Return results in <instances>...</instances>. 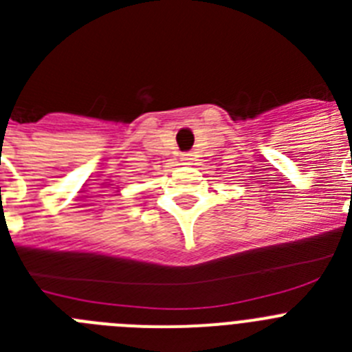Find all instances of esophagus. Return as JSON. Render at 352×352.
<instances>
[{"mask_svg":"<svg viewBox=\"0 0 352 352\" xmlns=\"http://www.w3.org/2000/svg\"><path fill=\"white\" fill-rule=\"evenodd\" d=\"M190 160H192V155H183L182 157V164H190Z\"/></svg>","mask_w":352,"mask_h":352,"instance_id":"esophagus-1","label":"esophagus"}]
</instances>
